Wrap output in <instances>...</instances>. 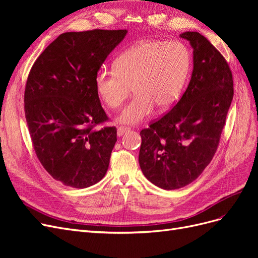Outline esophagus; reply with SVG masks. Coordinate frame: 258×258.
<instances>
[{"label": "esophagus", "mask_w": 258, "mask_h": 258, "mask_svg": "<svg viewBox=\"0 0 258 258\" xmlns=\"http://www.w3.org/2000/svg\"><path fill=\"white\" fill-rule=\"evenodd\" d=\"M129 130H130V128H129V127L120 126V127L117 128V136L120 137V136H122V135L124 134V132H127V131H129Z\"/></svg>", "instance_id": "1"}]
</instances>
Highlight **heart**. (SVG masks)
I'll list each match as a JSON object with an SVG mask.
<instances>
[{
	"mask_svg": "<svg viewBox=\"0 0 258 258\" xmlns=\"http://www.w3.org/2000/svg\"><path fill=\"white\" fill-rule=\"evenodd\" d=\"M190 67L189 52L179 42L151 41L132 46L116 59L114 70L101 69L95 76V89L102 102L118 108L131 93L136 96L117 120L137 124L156 106L165 111L174 103Z\"/></svg>",
	"mask_w": 258,
	"mask_h": 258,
	"instance_id": "heart-1",
	"label": "heart"
}]
</instances>
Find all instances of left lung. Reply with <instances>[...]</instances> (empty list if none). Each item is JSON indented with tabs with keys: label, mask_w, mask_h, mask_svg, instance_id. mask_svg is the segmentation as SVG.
<instances>
[{
	"label": "left lung",
	"mask_w": 258,
	"mask_h": 258,
	"mask_svg": "<svg viewBox=\"0 0 258 258\" xmlns=\"http://www.w3.org/2000/svg\"><path fill=\"white\" fill-rule=\"evenodd\" d=\"M179 36L194 48L188 87L173 108L140 132L142 172L167 190L190 184L212 160L233 97L232 73L223 54L198 32Z\"/></svg>",
	"instance_id": "8db88e82"
}]
</instances>
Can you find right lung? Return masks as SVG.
I'll list each match as a JSON object with an SVG mask.
<instances>
[{"instance_id": "add662e5", "label": "right lung", "mask_w": 258, "mask_h": 258, "mask_svg": "<svg viewBox=\"0 0 258 258\" xmlns=\"http://www.w3.org/2000/svg\"><path fill=\"white\" fill-rule=\"evenodd\" d=\"M127 30L60 34L35 60L26 84L25 114L36 157L66 186L86 188L105 175L117 141L95 76Z\"/></svg>"}]
</instances>
